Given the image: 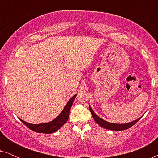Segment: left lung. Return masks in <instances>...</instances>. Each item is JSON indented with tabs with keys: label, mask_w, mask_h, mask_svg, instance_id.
Listing matches in <instances>:
<instances>
[{
	"label": "left lung",
	"mask_w": 158,
	"mask_h": 158,
	"mask_svg": "<svg viewBox=\"0 0 158 158\" xmlns=\"http://www.w3.org/2000/svg\"><path fill=\"white\" fill-rule=\"evenodd\" d=\"M89 109L90 112H91L92 116L94 118V119L95 120L97 124H98L99 126L102 127L103 128L106 129H110V130H114V131H122V130H125V129H127L129 128H130L131 127H132L134 124H135L140 119V118H137L133 122H129V123H126V124H116V123H111L109 122H106V121L103 120V118H101L99 117L98 116H97L96 114L94 113V111H93V109L90 107V106L89 105Z\"/></svg>",
	"instance_id": "left-lung-1"
}]
</instances>
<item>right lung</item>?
<instances>
[{
	"label": "right lung",
	"instance_id": "add662e5",
	"mask_svg": "<svg viewBox=\"0 0 158 158\" xmlns=\"http://www.w3.org/2000/svg\"><path fill=\"white\" fill-rule=\"evenodd\" d=\"M77 95L73 96L68 102L67 103L65 106L62 110L61 113L56 117L55 119L52 120L51 122L47 123H42V124H30L27 122L19 118L21 122H23L28 128H29L31 130L35 131L38 133H44V134H51L57 131L58 129L61 128L63 125L67 122L68 120L69 115H70V110L72 106L73 101H74L75 97Z\"/></svg>",
	"mask_w": 158,
	"mask_h": 158
}]
</instances>
